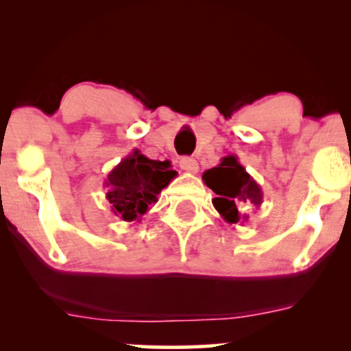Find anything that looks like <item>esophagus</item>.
<instances>
[{"instance_id":"esophagus-1","label":"esophagus","mask_w":351,"mask_h":351,"mask_svg":"<svg viewBox=\"0 0 351 351\" xmlns=\"http://www.w3.org/2000/svg\"><path fill=\"white\" fill-rule=\"evenodd\" d=\"M180 168L184 171L196 173L198 171V162L195 158H189V156H184V158L180 160Z\"/></svg>"}]
</instances>
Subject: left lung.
Masks as SVG:
<instances>
[{"label": "left lung", "instance_id": "left-lung-1", "mask_svg": "<svg viewBox=\"0 0 351 351\" xmlns=\"http://www.w3.org/2000/svg\"><path fill=\"white\" fill-rule=\"evenodd\" d=\"M203 181L217 195L213 204L229 224L245 223L249 219L247 215L239 211L241 204L251 203L259 208L263 203V189L234 155L224 156L217 167L204 171Z\"/></svg>", "mask_w": 351, "mask_h": 351}]
</instances>
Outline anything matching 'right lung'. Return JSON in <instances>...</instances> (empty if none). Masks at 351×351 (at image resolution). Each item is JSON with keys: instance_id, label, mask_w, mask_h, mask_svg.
I'll return each mask as SVG.
<instances>
[{"instance_id": "obj_1", "label": "right lung", "mask_w": 351, "mask_h": 351, "mask_svg": "<svg viewBox=\"0 0 351 351\" xmlns=\"http://www.w3.org/2000/svg\"><path fill=\"white\" fill-rule=\"evenodd\" d=\"M170 162H156L134 150L107 175V199L120 219L140 223L143 215L158 201L163 188L176 178Z\"/></svg>"}]
</instances>
